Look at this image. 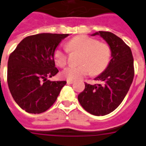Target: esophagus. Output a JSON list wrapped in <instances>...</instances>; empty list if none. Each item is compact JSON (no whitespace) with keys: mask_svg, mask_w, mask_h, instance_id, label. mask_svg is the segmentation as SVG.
<instances>
[{"mask_svg":"<svg viewBox=\"0 0 146 146\" xmlns=\"http://www.w3.org/2000/svg\"><path fill=\"white\" fill-rule=\"evenodd\" d=\"M73 80H72V79H67V84H72V83H73Z\"/></svg>","mask_w":146,"mask_h":146,"instance_id":"esophagus-1","label":"esophagus"}]
</instances>
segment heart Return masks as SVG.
<instances>
[{
    "mask_svg": "<svg viewBox=\"0 0 146 146\" xmlns=\"http://www.w3.org/2000/svg\"><path fill=\"white\" fill-rule=\"evenodd\" d=\"M80 52L77 66H70L61 73L68 79H81L91 72L92 75L103 73L110 64L111 49L105 42L85 35L74 36L67 43V49L57 48L54 52V61L59 67H64L67 63V53Z\"/></svg>",
    "mask_w": 146,
    "mask_h": 146,
    "instance_id": "b5f03b06",
    "label": "heart"
}]
</instances>
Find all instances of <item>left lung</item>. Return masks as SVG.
I'll use <instances>...</instances> for the list:
<instances>
[{
    "label": "left lung",
    "instance_id": "8db88e82",
    "mask_svg": "<svg viewBox=\"0 0 146 146\" xmlns=\"http://www.w3.org/2000/svg\"><path fill=\"white\" fill-rule=\"evenodd\" d=\"M106 40L112 59L104 72L96 77L100 84L85 83L78 95L81 106L94 115H105L114 111L128 92L134 76L133 58L131 48L120 37L108 31L96 32Z\"/></svg>",
    "mask_w": 146,
    "mask_h": 146
}]
</instances>
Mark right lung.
Here are the masks:
<instances>
[{"label":"right lung","mask_w":146,"mask_h":146,"mask_svg":"<svg viewBox=\"0 0 146 146\" xmlns=\"http://www.w3.org/2000/svg\"><path fill=\"white\" fill-rule=\"evenodd\" d=\"M69 34H35L25 37L10 54L7 83L15 103L28 113L39 114L52 106L67 82L50 81L58 70L54 52Z\"/></svg>","instance_id":"1"}]
</instances>
